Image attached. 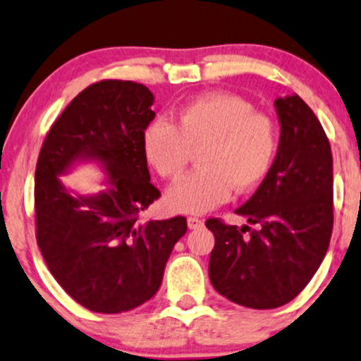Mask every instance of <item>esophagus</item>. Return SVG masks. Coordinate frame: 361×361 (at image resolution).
<instances>
[{
    "mask_svg": "<svg viewBox=\"0 0 361 361\" xmlns=\"http://www.w3.org/2000/svg\"><path fill=\"white\" fill-rule=\"evenodd\" d=\"M186 223H188L190 230H198V228L203 226V221L200 220V218H195V216H188V220H186Z\"/></svg>",
    "mask_w": 361,
    "mask_h": 361,
    "instance_id": "obj_1",
    "label": "esophagus"
}]
</instances>
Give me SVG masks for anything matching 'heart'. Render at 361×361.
Returning <instances> with one entry per match:
<instances>
[{"mask_svg": "<svg viewBox=\"0 0 361 361\" xmlns=\"http://www.w3.org/2000/svg\"><path fill=\"white\" fill-rule=\"evenodd\" d=\"M148 163L163 178L180 176L200 152L202 166L168 190V207L180 213H207L236 191L253 190L276 157V135L267 116L235 94L214 93L180 109L175 123L154 120L143 135Z\"/></svg>", "mask_w": 361, "mask_h": 361, "instance_id": "obj_1", "label": "heart"}]
</instances>
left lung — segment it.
I'll return each mask as SVG.
<instances>
[{"mask_svg":"<svg viewBox=\"0 0 361 361\" xmlns=\"http://www.w3.org/2000/svg\"><path fill=\"white\" fill-rule=\"evenodd\" d=\"M280 143L262 185L235 209L252 231L209 218L214 235L209 280L233 303L270 310L291 302L312 280L330 245L333 158L330 141L298 94L276 98Z\"/></svg>","mask_w":361,"mask_h":361,"instance_id":"obj_1","label":"left lung"}]
</instances>
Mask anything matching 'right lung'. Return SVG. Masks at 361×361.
<instances>
[{"label":"right lung","mask_w":361,"mask_h":361,"mask_svg":"<svg viewBox=\"0 0 361 361\" xmlns=\"http://www.w3.org/2000/svg\"><path fill=\"white\" fill-rule=\"evenodd\" d=\"M153 103L152 91L133 81L88 86L53 123L36 163L41 255L61 288L91 312L123 313L148 302L188 228L183 216L140 221L159 196L143 152ZM86 162L105 173L98 194H75L61 180Z\"/></svg>","instance_id":"add662e5"}]
</instances>
